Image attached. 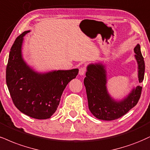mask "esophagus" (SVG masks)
Segmentation results:
<instances>
[{
  "label": "esophagus",
  "instance_id": "obj_1",
  "mask_svg": "<svg viewBox=\"0 0 150 150\" xmlns=\"http://www.w3.org/2000/svg\"><path fill=\"white\" fill-rule=\"evenodd\" d=\"M86 71V68L84 67H82L80 68V70H79V74H80V75H84V74H85Z\"/></svg>",
  "mask_w": 150,
  "mask_h": 150
}]
</instances>
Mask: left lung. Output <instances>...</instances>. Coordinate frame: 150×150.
Instances as JSON below:
<instances>
[{"label":"left lung","instance_id":"left-lung-1","mask_svg":"<svg viewBox=\"0 0 150 150\" xmlns=\"http://www.w3.org/2000/svg\"><path fill=\"white\" fill-rule=\"evenodd\" d=\"M134 52L138 65V80L141 83L144 80L145 61L140 45L135 47ZM106 83L105 66L101 64H89L84 80L89 110L98 120H115L127 114L136 105L141 95L142 86H137L125 98L116 101L108 93Z\"/></svg>","mask_w":150,"mask_h":150}]
</instances>
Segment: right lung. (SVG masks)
<instances>
[{
  "label": "right lung",
  "instance_id": "right-lung-1",
  "mask_svg": "<svg viewBox=\"0 0 150 150\" xmlns=\"http://www.w3.org/2000/svg\"><path fill=\"white\" fill-rule=\"evenodd\" d=\"M26 30L16 38L10 49L6 83L12 101L23 114L38 120L49 119L57 110L63 91L78 74L77 68L38 73L23 61L21 46Z\"/></svg>",
  "mask_w": 150,
  "mask_h": 150
}]
</instances>
